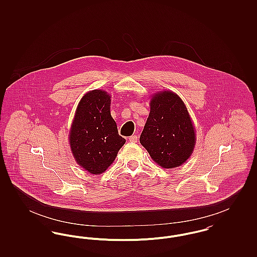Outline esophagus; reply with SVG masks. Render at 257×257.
Here are the masks:
<instances>
[{
    "label": "esophagus",
    "instance_id": "obj_1",
    "mask_svg": "<svg viewBox=\"0 0 257 257\" xmlns=\"http://www.w3.org/2000/svg\"><path fill=\"white\" fill-rule=\"evenodd\" d=\"M129 142L130 143H137L138 142V137L137 136H131L130 138H129Z\"/></svg>",
    "mask_w": 257,
    "mask_h": 257
}]
</instances>
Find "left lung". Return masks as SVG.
<instances>
[{"label": "left lung", "instance_id": "8db88e82", "mask_svg": "<svg viewBox=\"0 0 257 257\" xmlns=\"http://www.w3.org/2000/svg\"><path fill=\"white\" fill-rule=\"evenodd\" d=\"M140 143L164 169L179 167L191 156L196 133L187 108L178 95L164 91L153 96Z\"/></svg>", "mask_w": 257, "mask_h": 257}]
</instances>
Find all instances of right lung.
I'll list each match as a JSON object with an SVG mask.
<instances>
[{"mask_svg": "<svg viewBox=\"0 0 257 257\" xmlns=\"http://www.w3.org/2000/svg\"><path fill=\"white\" fill-rule=\"evenodd\" d=\"M110 95L94 89L78 105L69 143L77 163L92 174L102 173L115 159L125 139L110 112Z\"/></svg>", "mask_w": 257, "mask_h": 257, "instance_id": "add662e5", "label": "right lung"}]
</instances>
